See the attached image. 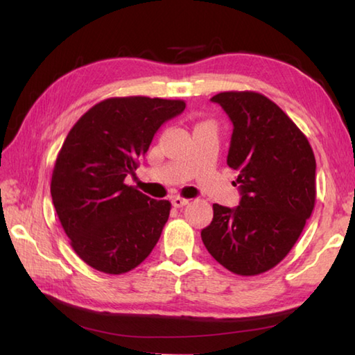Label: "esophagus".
<instances>
[{
    "label": "esophagus",
    "mask_w": 355,
    "mask_h": 355,
    "mask_svg": "<svg viewBox=\"0 0 355 355\" xmlns=\"http://www.w3.org/2000/svg\"><path fill=\"white\" fill-rule=\"evenodd\" d=\"M171 204L173 207L176 208H180V207H185L188 204V199H184V198H179V196H175L171 199Z\"/></svg>",
    "instance_id": "obj_1"
}]
</instances>
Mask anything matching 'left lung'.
Wrapping results in <instances>:
<instances>
[{
  "instance_id": "left-lung-1",
  "label": "left lung",
  "mask_w": 355,
  "mask_h": 355,
  "mask_svg": "<svg viewBox=\"0 0 355 355\" xmlns=\"http://www.w3.org/2000/svg\"><path fill=\"white\" fill-rule=\"evenodd\" d=\"M233 122L227 164L237 170L239 207L213 204L205 248L239 276L274 268L297 242L315 204V157L291 118L257 92L211 98Z\"/></svg>"
}]
</instances>
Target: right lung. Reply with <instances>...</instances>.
Wrapping results in <instances>:
<instances>
[{
    "label": "right lung",
    "mask_w": 355,
    "mask_h": 355,
    "mask_svg": "<svg viewBox=\"0 0 355 355\" xmlns=\"http://www.w3.org/2000/svg\"><path fill=\"white\" fill-rule=\"evenodd\" d=\"M185 108L182 99L108 98L71 127L58 153L50 193L79 259L101 272H128L148 257L171 204L125 184L157 128Z\"/></svg>",
    "instance_id": "1"
}]
</instances>
